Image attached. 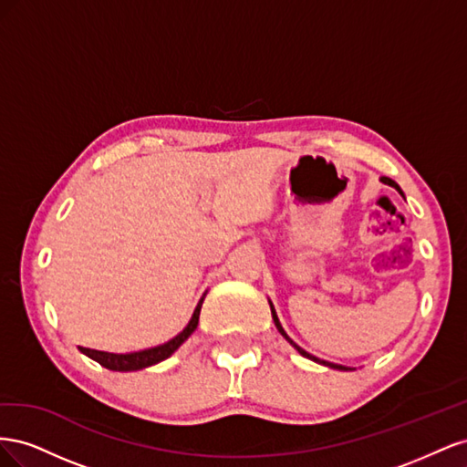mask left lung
Masks as SVG:
<instances>
[{"label":"left lung","instance_id":"obj_1","mask_svg":"<svg viewBox=\"0 0 467 467\" xmlns=\"http://www.w3.org/2000/svg\"><path fill=\"white\" fill-rule=\"evenodd\" d=\"M381 182H386V185H389V187H393L395 191H400V194L403 196V191L400 189V185H398V182H395V181H391L389 177H381L379 179ZM268 304H271V302H268ZM271 314H273V319H275V325H276V329H278V333L282 335V337H285L286 338V341L296 348V350H298L300 352V355L302 357H306V358H309V360H314V362H317V364H323V366H329V368H335V370H350V368H347V366H343V364H333V362H327V360H321V358H317V357H314V355H309V352H306L304 348H300L298 345H296L294 341H292V338L286 335V331L285 329H282V325H280V321H278V316H276V312H275V306L271 304Z\"/></svg>","mask_w":467,"mask_h":467}]
</instances>
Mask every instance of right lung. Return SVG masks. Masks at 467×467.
Masks as SVG:
<instances>
[{
	"label": "right lung",
	"mask_w": 467,
	"mask_h": 467,
	"mask_svg": "<svg viewBox=\"0 0 467 467\" xmlns=\"http://www.w3.org/2000/svg\"><path fill=\"white\" fill-rule=\"evenodd\" d=\"M206 296V294H204ZM204 296L201 298L199 306H196L194 314L189 321V325L185 329H182L177 337H173L171 341H167L160 347H153V348H146V350H138V352H126V355H115V352H105V350H93V348H86V347H79V350L83 355H88L89 358H93L95 362H99L101 366L109 370H117V372H132V370H142L148 368V366L158 364L165 358H169L173 355V352L187 341L191 337V333L196 329V325H199V316H201V307L204 302Z\"/></svg>",
	"instance_id": "obj_1"
}]
</instances>
